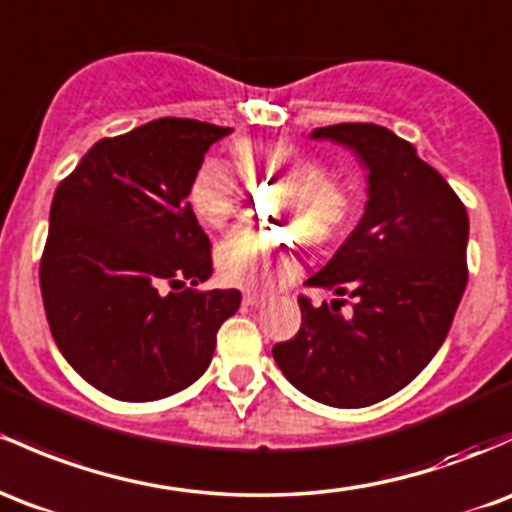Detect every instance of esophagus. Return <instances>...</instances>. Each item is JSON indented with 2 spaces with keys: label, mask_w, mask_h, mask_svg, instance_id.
Masks as SVG:
<instances>
[{
  "label": "esophagus",
  "mask_w": 512,
  "mask_h": 512,
  "mask_svg": "<svg viewBox=\"0 0 512 512\" xmlns=\"http://www.w3.org/2000/svg\"><path fill=\"white\" fill-rule=\"evenodd\" d=\"M262 303H265V296H257V294L243 296V306H247V308H257V306H262Z\"/></svg>",
  "instance_id": "34e87169"
}]
</instances>
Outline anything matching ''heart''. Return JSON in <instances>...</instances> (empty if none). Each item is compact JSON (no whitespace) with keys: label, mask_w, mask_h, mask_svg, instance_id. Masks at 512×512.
<instances>
[{"label":"heart","mask_w":512,"mask_h":512,"mask_svg":"<svg viewBox=\"0 0 512 512\" xmlns=\"http://www.w3.org/2000/svg\"><path fill=\"white\" fill-rule=\"evenodd\" d=\"M240 170L282 179L274 196V221L303 230L308 243L333 240L350 216V196L328 177L323 162L291 143L235 145ZM187 201L206 228L221 230L238 206V179L228 162L206 157L189 182ZM299 245L294 240L260 230H238L218 247L216 265L223 282L250 291H269L284 284L299 269Z\"/></svg>","instance_id":"heart-1"}]
</instances>
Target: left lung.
Instances as JSON below:
<instances>
[{
    "mask_svg": "<svg viewBox=\"0 0 512 512\" xmlns=\"http://www.w3.org/2000/svg\"><path fill=\"white\" fill-rule=\"evenodd\" d=\"M308 138L352 150L367 170V204L333 260L306 286L350 294L313 306L272 347L286 379L313 401L364 408L408 386L445 342L466 289L469 216L440 172L408 140L374 123L316 128Z\"/></svg>",
    "mask_w": 512,
    "mask_h": 512,
    "instance_id": "1",
    "label": "left lung"
}]
</instances>
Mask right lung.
<instances>
[{
    "instance_id": "right-lung-1",
    "label": "right lung",
    "mask_w": 512,
    "mask_h": 512,
    "mask_svg": "<svg viewBox=\"0 0 512 512\" xmlns=\"http://www.w3.org/2000/svg\"><path fill=\"white\" fill-rule=\"evenodd\" d=\"M233 128L157 119L89 148L50 204L41 294L70 367L116 401H160L209 369L240 291L211 277L209 235L187 201Z\"/></svg>"
}]
</instances>
